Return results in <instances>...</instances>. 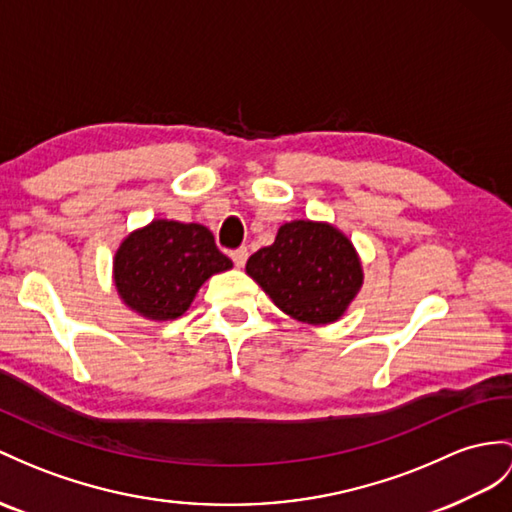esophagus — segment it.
Returning <instances> with one entry per match:
<instances>
[{"mask_svg":"<svg viewBox=\"0 0 512 512\" xmlns=\"http://www.w3.org/2000/svg\"><path fill=\"white\" fill-rule=\"evenodd\" d=\"M247 256H249L247 247L232 249V252H230V258H232V263H234L236 267H243V265H245V260H247Z\"/></svg>","mask_w":512,"mask_h":512,"instance_id":"1","label":"esophagus"}]
</instances>
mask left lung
I'll return each mask as SVG.
<instances>
[{
	"mask_svg": "<svg viewBox=\"0 0 512 512\" xmlns=\"http://www.w3.org/2000/svg\"><path fill=\"white\" fill-rule=\"evenodd\" d=\"M247 273L282 313L304 323L336 321L363 284L356 249L328 223L291 221L247 260Z\"/></svg>",
	"mask_w": 512,
	"mask_h": 512,
	"instance_id": "obj_1",
	"label": "left lung"
}]
</instances>
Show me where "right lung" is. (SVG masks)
<instances>
[{"label":"right lung","mask_w":512,"mask_h":512,"mask_svg":"<svg viewBox=\"0 0 512 512\" xmlns=\"http://www.w3.org/2000/svg\"><path fill=\"white\" fill-rule=\"evenodd\" d=\"M230 267L232 260L219 252L208 228L158 219L121 243L115 284L136 313L167 321L184 315L199 286Z\"/></svg>","instance_id":"1"}]
</instances>
